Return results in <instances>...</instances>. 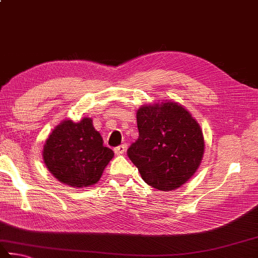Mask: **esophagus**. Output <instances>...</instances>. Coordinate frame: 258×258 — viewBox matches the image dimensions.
<instances>
[{"instance_id":"1","label":"esophagus","mask_w":258,"mask_h":258,"mask_svg":"<svg viewBox=\"0 0 258 258\" xmlns=\"http://www.w3.org/2000/svg\"><path fill=\"white\" fill-rule=\"evenodd\" d=\"M125 150H126V147L125 145H118V147H116L115 149H114V152H115V154H117V156H120V154H123L124 152H125Z\"/></svg>"}]
</instances>
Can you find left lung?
Masks as SVG:
<instances>
[{
  "label": "left lung",
  "instance_id": "8db88e82",
  "mask_svg": "<svg viewBox=\"0 0 258 258\" xmlns=\"http://www.w3.org/2000/svg\"><path fill=\"white\" fill-rule=\"evenodd\" d=\"M139 139L127 156L148 185L172 190L189 179L204 152L203 133L190 114L176 102L141 107L137 113Z\"/></svg>",
  "mask_w": 258,
  "mask_h": 258
}]
</instances>
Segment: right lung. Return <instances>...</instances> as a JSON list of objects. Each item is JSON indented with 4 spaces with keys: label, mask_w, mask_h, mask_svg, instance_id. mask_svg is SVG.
<instances>
[{
    "label": "right lung",
    "mask_w": 258,
    "mask_h": 258,
    "mask_svg": "<svg viewBox=\"0 0 258 258\" xmlns=\"http://www.w3.org/2000/svg\"><path fill=\"white\" fill-rule=\"evenodd\" d=\"M102 143L91 118H83L79 123L64 120L56 126L44 145L45 165L65 185H93L114 157L113 150Z\"/></svg>",
    "instance_id": "right-lung-1"
}]
</instances>
